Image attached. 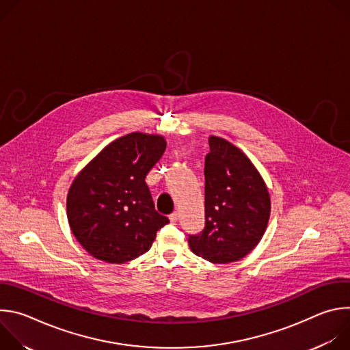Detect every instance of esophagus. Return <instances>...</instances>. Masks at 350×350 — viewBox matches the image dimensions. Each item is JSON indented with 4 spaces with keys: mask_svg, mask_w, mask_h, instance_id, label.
I'll list each match as a JSON object with an SVG mask.
<instances>
[{
    "mask_svg": "<svg viewBox=\"0 0 350 350\" xmlns=\"http://www.w3.org/2000/svg\"><path fill=\"white\" fill-rule=\"evenodd\" d=\"M178 217H180V213H178V212H173V213L169 216V219H170L172 223H176V221L178 220Z\"/></svg>",
    "mask_w": 350,
    "mask_h": 350,
    "instance_id": "34e87169",
    "label": "esophagus"
}]
</instances>
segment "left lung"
<instances>
[{"instance_id":"left-lung-1","label":"left lung","mask_w":350,"mask_h":350,"mask_svg":"<svg viewBox=\"0 0 350 350\" xmlns=\"http://www.w3.org/2000/svg\"><path fill=\"white\" fill-rule=\"evenodd\" d=\"M205 158V228L188 235L191 251L227 265L245 258L262 239L270 217V195L260 173L239 148L209 137Z\"/></svg>"}]
</instances>
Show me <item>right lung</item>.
Instances as JSON below:
<instances>
[{
    "mask_svg": "<svg viewBox=\"0 0 350 350\" xmlns=\"http://www.w3.org/2000/svg\"><path fill=\"white\" fill-rule=\"evenodd\" d=\"M165 149L162 135L130 133L107 145L73 180L69 226L95 259L130 262L148 252L157 231L169 223L155 211L145 183Z\"/></svg>",
    "mask_w": 350,
    "mask_h": 350,
    "instance_id": "add662e5",
    "label": "right lung"
}]
</instances>
